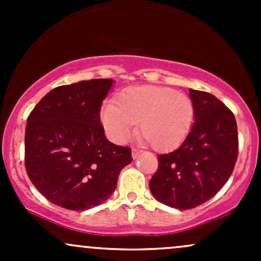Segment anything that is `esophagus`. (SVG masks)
<instances>
[{
	"mask_svg": "<svg viewBox=\"0 0 261 261\" xmlns=\"http://www.w3.org/2000/svg\"><path fill=\"white\" fill-rule=\"evenodd\" d=\"M140 153H141V151H140V149H137V148H133V152H131V154H133L134 160H136V158L139 157Z\"/></svg>",
	"mask_w": 261,
	"mask_h": 261,
	"instance_id": "34e87169",
	"label": "esophagus"
}]
</instances>
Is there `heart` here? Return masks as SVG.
<instances>
[{"label":"heart","instance_id":"b5f03b06","mask_svg":"<svg viewBox=\"0 0 261 261\" xmlns=\"http://www.w3.org/2000/svg\"><path fill=\"white\" fill-rule=\"evenodd\" d=\"M100 119L114 142H124L137 124L139 134L152 147L167 151L187 139L195 120V107L188 94L169 87L137 86L124 89L115 106L107 104Z\"/></svg>","mask_w":261,"mask_h":261}]
</instances>
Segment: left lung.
Returning a JSON list of instances; mask_svg holds the SVG:
<instances>
[{"instance_id": "left-lung-1", "label": "left lung", "mask_w": 261, "mask_h": 261, "mask_svg": "<svg viewBox=\"0 0 261 261\" xmlns=\"http://www.w3.org/2000/svg\"><path fill=\"white\" fill-rule=\"evenodd\" d=\"M195 122L180 147L158 154L149 189L158 201L179 210L194 208L226 184L238 157V130L233 113L207 92L189 89Z\"/></svg>"}]
</instances>
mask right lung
<instances>
[{
	"mask_svg": "<svg viewBox=\"0 0 261 261\" xmlns=\"http://www.w3.org/2000/svg\"><path fill=\"white\" fill-rule=\"evenodd\" d=\"M113 80L97 79L50 91L28 116L25 170L50 202L81 211L109 199L131 148L107 140L100 108Z\"/></svg>",
	"mask_w": 261,
	"mask_h": 261,
	"instance_id": "1",
	"label": "right lung"
}]
</instances>
